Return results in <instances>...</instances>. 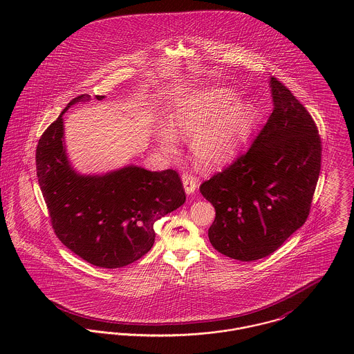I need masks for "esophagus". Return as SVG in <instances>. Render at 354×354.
<instances>
[{
  "label": "esophagus",
  "instance_id": "1",
  "mask_svg": "<svg viewBox=\"0 0 354 354\" xmlns=\"http://www.w3.org/2000/svg\"><path fill=\"white\" fill-rule=\"evenodd\" d=\"M181 178H183V184H184L185 192H187L188 195H192V194L196 191V188H198L196 177H194V176L189 174V173H184Z\"/></svg>",
  "mask_w": 354,
  "mask_h": 354
}]
</instances>
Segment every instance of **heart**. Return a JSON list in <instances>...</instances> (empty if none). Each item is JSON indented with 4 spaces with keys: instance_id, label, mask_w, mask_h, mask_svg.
I'll use <instances>...</instances> for the list:
<instances>
[{
    "instance_id": "1",
    "label": "heart",
    "mask_w": 354,
    "mask_h": 354,
    "mask_svg": "<svg viewBox=\"0 0 354 354\" xmlns=\"http://www.w3.org/2000/svg\"><path fill=\"white\" fill-rule=\"evenodd\" d=\"M236 100L237 95L227 88L202 90L183 98L170 113L171 131L183 139H192L191 149L199 167L209 170L227 163L247 140L256 110L250 103L231 108ZM172 134L162 131L158 142L166 153L176 155L178 147Z\"/></svg>"
}]
</instances>
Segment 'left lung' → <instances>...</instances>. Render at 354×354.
Returning <instances> with one entry per match:
<instances>
[{"label": "left lung", "instance_id": "1", "mask_svg": "<svg viewBox=\"0 0 354 354\" xmlns=\"http://www.w3.org/2000/svg\"><path fill=\"white\" fill-rule=\"evenodd\" d=\"M270 87L274 110L250 150L201 185L215 207L209 243L241 261L275 252L303 226L320 173L315 121L277 77Z\"/></svg>", "mask_w": 354, "mask_h": 354}]
</instances>
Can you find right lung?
<instances>
[{"label": "right lung", "instance_id": "right-lung-1", "mask_svg": "<svg viewBox=\"0 0 354 354\" xmlns=\"http://www.w3.org/2000/svg\"><path fill=\"white\" fill-rule=\"evenodd\" d=\"M88 100L87 94L72 100L44 132L37 176L59 241L97 267L120 268L151 250L153 223L183 205L185 192L171 169L150 171L131 165L102 176L75 171L64 146L62 114Z\"/></svg>", "mask_w": 354, "mask_h": 354}]
</instances>
